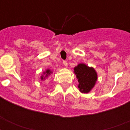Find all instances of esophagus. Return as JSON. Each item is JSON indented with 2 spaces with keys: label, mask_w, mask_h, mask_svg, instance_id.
<instances>
[{
  "label": "esophagus",
  "mask_w": 130,
  "mask_h": 130,
  "mask_svg": "<svg viewBox=\"0 0 130 130\" xmlns=\"http://www.w3.org/2000/svg\"><path fill=\"white\" fill-rule=\"evenodd\" d=\"M63 65H64V66H65V67H67V65H68V64H67V61H63Z\"/></svg>",
  "instance_id": "1"
}]
</instances>
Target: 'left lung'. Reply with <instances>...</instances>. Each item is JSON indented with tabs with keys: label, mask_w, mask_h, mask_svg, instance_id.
<instances>
[{
	"label": "left lung",
	"mask_w": 130,
	"mask_h": 130,
	"mask_svg": "<svg viewBox=\"0 0 130 130\" xmlns=\"http://www.w3.org/2000/svg\"><path fill=\"white\" fill-rule=\"evenodd\" d=\"M74 73L78 82V88L80 92L88 93L94 87L98 79L96 70L84 63H79L74 68Z\"/></svg>",
	"instance_id": "8db88e82"
}]
</instances>
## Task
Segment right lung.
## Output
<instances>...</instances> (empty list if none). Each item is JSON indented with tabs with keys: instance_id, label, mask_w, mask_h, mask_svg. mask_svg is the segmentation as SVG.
<instances>
[{
	"instance_id": "1",
	"label": "right lung",
	"mask_w": 130,
	"mask_h": 130,
	"mask_svg": "<svg viewBox=\"0 0 130 130\" xmlns=\"http://www.w3.org/2000/svg\"><path fill=\"white\" fill-rule=\"evenodd\" d=\"M53 71H52V70H51L50 69H46V70H45L44 71H43L42 73L41 76H40V79H41L42 81H44L45 79H46V78H48V77L53 73Z\"/></svg>"
}]
</instances>
